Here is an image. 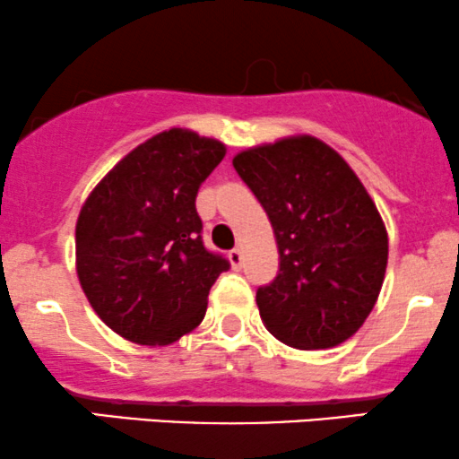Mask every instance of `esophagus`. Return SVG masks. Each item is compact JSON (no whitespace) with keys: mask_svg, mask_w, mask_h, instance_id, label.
Listing matches in <instances>:
<instances>
[{"mask_svg":"<svg viewBox=\"0 0 459 459\" xmlns=\"http://www.w3.org/2000/svg\"><path fill=\"white\" fill-rule=\"evenodd\" d=\"M229 259H230V264H233V268H239V266H242V262H244L242 250L233 248V250H230V253H229Z\"/></svg>","mask_w":459,"mask_h":459,"instance_id":"34e87169","label":"esophagus"}]
</instances>
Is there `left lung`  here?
Returning <instances> with one entry per match:
<instances>
[{"instance_id":"left-lung-1","label":"left lung","mask_w":459,"mask_h":459,"mask_svg":"<svg viewBox=\"0 0 459 459\" xmlns=\"http://www.w3.org/2000/svg\"><path fill=\"white\" fill-rule=\"evenodd\" d=\"M279 250V273L257 290L264 325L294 350H327L354 336L374 310L387 270L385 221L359 176L307 134L233 158Z\"/></svg>"}]
</instances>
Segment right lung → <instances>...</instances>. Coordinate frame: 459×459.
<instances>
[{
    "mask_svg": "<svg viewBox=\"0 0 459 459\" xmlns=\"http://www.w3.org/2000/svg\"><path fill=\"white\" fill-rule=\"evenodd\" d=\"M224 156V143L171 127L132 149L81 206L79 283L123 339L176 343L204 318L229 262L202 244L195 195Z\"/></svg>",
    "mask_w": 459,
    "mask_h": 459,
    "instance_id": "right-lung-1",
    "label": "right lung"
}]
</instances>
